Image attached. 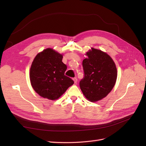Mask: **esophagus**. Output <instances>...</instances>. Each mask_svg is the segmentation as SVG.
I'll return each mask as SVG.
<instances>
[{
    "label": "esophagus",
    "instance_id": "1",
    "mask_svg": "<svg viewBox=\"0 0 146 146\" xmlns=\"http://www.w3.org/2000/svg\"><path fill=\"white\" fill-rule=\"evenodd\" d=\"M72 79H73V80H74V83H77V78L76 77H74V78H73Z\"/></svg>",
    "mask_w": 146,
    "mask_h": 146
}]
</instances>
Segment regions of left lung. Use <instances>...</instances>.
Returning <instances> with one entry per match:
<instances>
[{"label":"left lung","instance_id":"left-lung-1","mask_svg":"<svg viewBox=\"0 0 146 146\" xmlns=\"http://www.w3.org/2000/svg\"><path fill=\"white\" fill-rule=\"evenodd\" d=\"M82 66L84 77L80 82L84 96L91 102L104 98L112 90L117 78V69L107 53L91 48Z\"/></svg>","mask_w":146,"mask_h":146}]
</instances>
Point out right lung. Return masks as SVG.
<instances>
[{"instance_id": "add662e5", "label": "right lung", "mask_w": 146, "mask_h": 146, "mask_svg": "<svg viewBox=\"0 0 146 146\" xmlns=\"http://www.w3.org/2000/svg\"><path fill=\"white\" fill-rule=\"evenodd\" d=\"M62 59V55L48 48L39 53L33 61L30 82L33 90L44 98L58 99L74 83L64 75L67 66Z\"/></svg>"}]
</instances>
